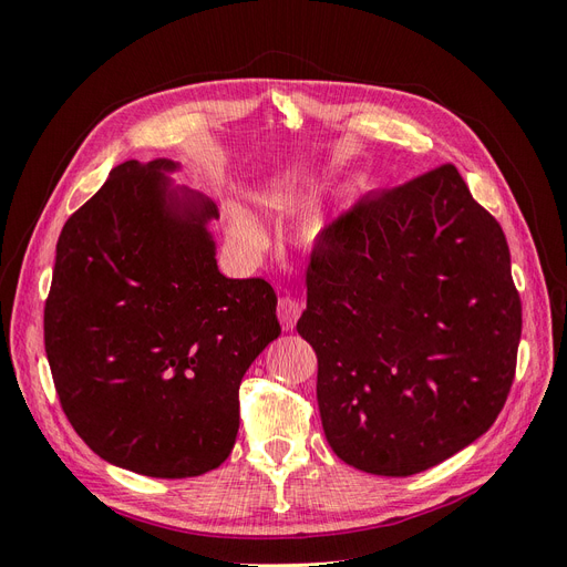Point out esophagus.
Here are the masks:
<instances>
[{"label":"esophagus","mask_w":567,"mask_h":567,"mask_svg":"<svg viewBox=\"0 0 567 567\" xmlns=\"http://www.w3.org/2000/svg\"><path fill=\"white\" fill-rule=\"evenodd\" d=\"M300 312H302V302H300V300L290 298V296L279 298L277 315H279V321H281V326H284V331H293V329H296Z\"/></svg>","instance_id":"34e87169"}]
</instances>
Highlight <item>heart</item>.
<instances>
[{
	"instance_id": "heart-1",
	"label": "heart",
	"mask_w": 567,
	"mask_h": 567,
	"mask_svg": "<svg viewBox=\"0 0 567 567\" xmlns=\"http://www.w3.org/2000/svg\"><path fill=\"white\" fill-rule=\"evenodd\" d=\"M229 221H231V231L234 236L238 238V241L246 244L248 248H262L267 236H265V229L257 225V221L241 208H231L229 213Z\"/></svg>"
}]
</instances>
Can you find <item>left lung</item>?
<instances>
[{
    "mask_svg": "<svg viewBox=\"0 0 567 567\" xmlns=\"http://www.w3.org/2000/svg\"><path fill=\"white\" fill-rule=\"evenodd\" d=\"M520 329L506 236L454 165L362 196L319 234L298 319L331 450L406 477L468 447L508 398Z\"/></svg>",
    "mask_w": 567,
    "mask_h": 567,
    "instance_id": "1",
    "label": "left lung"
}]
</instances>
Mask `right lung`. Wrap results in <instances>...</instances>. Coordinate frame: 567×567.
<instances>
[{
    "instance_id": "obj_1",
    "label": "right lung",
    "mask_w": 567,
    "mask_h": 567,
    "mask_svg": "<svg viewBox=\"0 0 567 567\" xmlns=\"http://www.w3.org/2000/svg\"><path fill=\"white\" fill-rule=\"evenodd\" d=\"M175 161H127L68 217L44 307L61 406L87 447L148 477H194L238 433L244 373L281 326L265 279L217 269L215 203Z\"/></svg>"
}]
</instances>
